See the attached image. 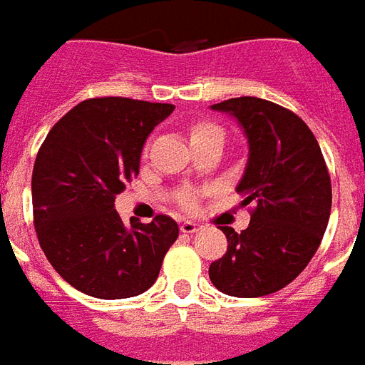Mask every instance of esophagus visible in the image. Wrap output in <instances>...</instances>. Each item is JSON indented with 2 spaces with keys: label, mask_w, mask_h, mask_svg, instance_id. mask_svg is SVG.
Wrapping results in <instances>:
<instances>
[{
  "label": "esophagus",
  "mask_w": 365,
  "mask_h": 365,
  "mask_svg": "<svg viewBox=\"0 0 365 365\" xmlns=\"http://www.w3.org/2000/svg\"><path fill=\"white\" fill-rule=\"evenodd\" d=\"M200 230H202L200 223L188 222V220L180 223V231H182V233H198V231H200Z\"/></svg>",
  "instance_id": "esophagus-1"
}]
</instances>
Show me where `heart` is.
I'll return each instance as SVG.
<instances>
[{
    "label": "heart",
    "instance_id": "1",
    "mask_svg": "<svg viewBox=\"0 0 365 365\" xmlns=\"http://www.w3.org/2000/svg\"><path fill=\"white\" fill-rule=\"evenodd\" d=\"M215 130H220V126L214 124V122H194L192 126H190V140L202 138V135L210 134V132H215ZM179 204L182 208H194L196 196H194L192 190H185V192L180 194Z\"/></svg>",
    "mask_w": 365,
    "mask_h": 365
}]
</instances>
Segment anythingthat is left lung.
Listing matches in <instances>:
<instances>
[{"label":"left lung","mask_w":365,"mask_h":365,"mask_svg":"<svg viewBox=\"0 0 365 365\" xmlns=\"http://www.w3.org/2000/svg\"><path fill=\"white\" fill-rule=\"evenodd\" d=\"M212 108L235 116L247 135L237 192L255 208L241 233L220 225L227 251L210 264V280L235 297L274 294L303 272L321 245L332 202L329 169L309 126L288 108L257 97Z\"/></svg>","instance_id":"1"}]
</instances>
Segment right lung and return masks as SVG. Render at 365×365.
<instances>
[{
  "label": "right lung",
  "mask_w": 365,
  "mask_h": 365,
  "mask_svg": "<svg viewBox=\"0 0 365 365\" xmlns=\"http://www.w3.org/2000/svg\"><path fill=\"white\" fill-rule=\"evenodd\" d=\"M175 106L126 97L83 101L42 142L33 169L34 230L73 288L124 299L153 286L179 225L169 215L124 225L116 194L138 177L143 142Z\"/></svg>",
  "instance_id": "add662e5"
}]
</instances>
